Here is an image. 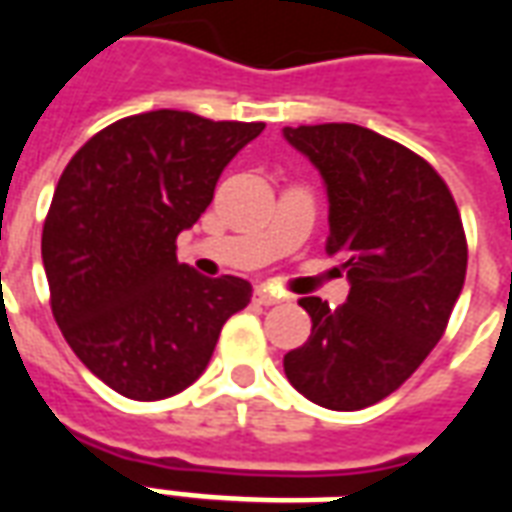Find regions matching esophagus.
I'll return each instance as SVG.
<instances>
[{"label": "esophagus", "instance_id": "1", "mask_svg": "<svg viewBox=\"0 0 512 512\" xmlns=\"http://www.w3.org/2000/svg\"><path fill=\"white\" fill-rule=\"evenodd\" d=\"M255 301L257 304H263V307H274V304H279V301H285V296H282V293H274V290H268V288H257Z\"/></svg>", "mask_w": 512, "mask_h": 512}]
</instances>
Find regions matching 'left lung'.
Here are the masks:
<instances>
[{"mask_svg": "<svg viewBox=\"0 0 512 512\" xmlns=\"http://www.w3.org/2000/svg\"><path fill=\"white\" fill-rule=\"evenodd\" d=\"M321 172L329 197L326 252L348 271V299L318 296L307 343L285 354V376L332 411H356L392 395L447 329L466 279V235L447 183L425 158L354 126L282 128Z\"/></svg>", "mask_w": 512, "mask_h": 512, "instance_id": "obj_1", "label": "left lung"}]
</instances>
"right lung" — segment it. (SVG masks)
<instances>
[{"label":"right lung","instance_id":"obj_1","mask_svg":"<svg viewBox=\"0 0 512 512\" xmlns=\"http://www.w3.org/2000/svg\"><path fill=\"white\" fill-rule=\"evenodd\" d=\"M263 128L158 109L98 131L62 172L40 241L51 312L84 367L123 397L194 384L224 321L252 299L246 279L178 263L175 238Z\"/></svg>","mask_w":512,"mask_h":512}]
</instances>
